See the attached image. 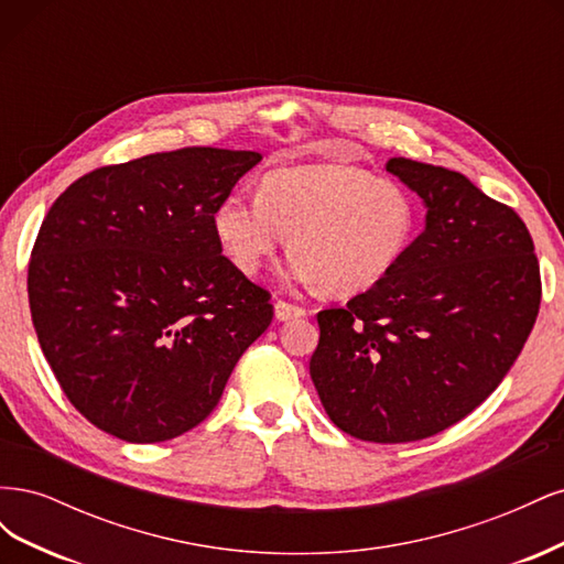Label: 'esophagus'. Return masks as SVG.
<instances>
[{
    "label": "esophagus",
    "mask_w": 564,
    "mask_h": 564,
    "mask_svg": "<svg viewBox=\"0 0 564 564\" xmlns=\"http://www.w3.org/2000/svg\"><path fill=\"white\" fill-rule=\"evenodd\" d=\"M275 317L280 322L299 319V317H305V308H301V305H294V303H286V301H278L275 303Z\"/></svg>",
    "instance_id": "1"
}]
</instances>
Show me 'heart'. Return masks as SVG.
I'll list each match as a JSON object with an SVG mask.
<instances>
[{"mask_svg": "<svg viewBox=\"0 0 564 564\" xmlns=\"http://www.w3.org/2000/svg\"><path fill=\"white\" fill-rule=\"evenodd\" d=\"M216 242L251 278L289 237L284 278L355 296L383 282L414 240L402 185L346 164H296L263 176L256 199L228 195L212 216Z\"/></svg>", "mask_w": 564, "mask_h": 564, "instance_id": "obj_1", "label": "heart"}]
</instances>
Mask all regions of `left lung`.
<instances>
[{
  "mask_svg": "<svg viewBox=\"0 0 564 564\" xmlns=\"http://www.w3.org/2000/svg\"><path fill=\"white\" fill-rule=\"evenodd\" d=\"M386 169L421 197L425 228L383 282L317 313L311 379L340 431L398 445L497 390L536 322L541 278L522 218L464 174L406 158Z\"/></svg>",
  "mask_w": 564,
  "mask_h": 564,
  "instance_id": "left-lung-1",
  "label": "left lung"
}]
</instances>
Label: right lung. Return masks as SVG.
Segmentation results:
<instances>
[{
    "label": "right lung",
    "mask_w": 564,
    "mask_h": 564,
    "mask_svg": "<svg viewBox=\"0 0 564 564\" xmlns=\"http://www.w3.org/2000/svg\"><path fill=\"white\" fill-rule=\"evenodd\" d=\"M263 160L181 148L77 178L28 268L32 324L77 412L124 442L195 429L272 322L270 294L216 242L212 216Z\"/></svg>",
    "instance_id": "add662e5"
}]
</instances>
